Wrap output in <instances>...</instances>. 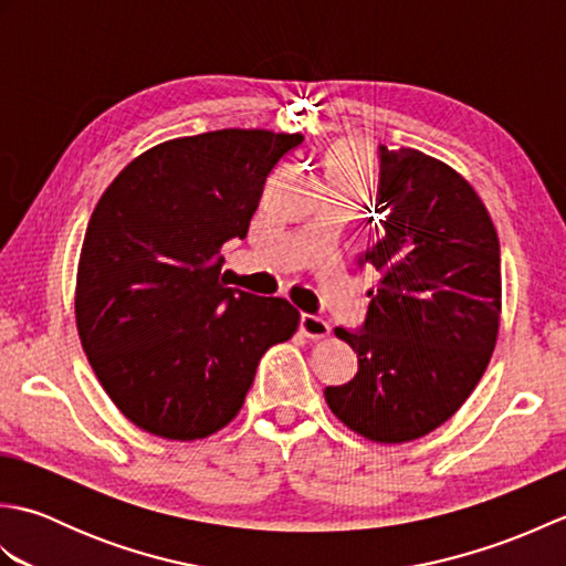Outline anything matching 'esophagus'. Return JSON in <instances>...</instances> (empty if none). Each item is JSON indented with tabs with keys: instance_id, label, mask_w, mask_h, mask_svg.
<instances>
[{
	"instance_id": "esophagus-1",
	"label": "esophagus",
	"mask_w": 566,
	"mask_h": 566,
	"mask_svg": "<svg viewBox=\"0 0 566 566\" xmlns=\"http://www.w3.org/2000/svg\"><path fill=\"white\" fill-rule=\"evenodd\" d=\"M298 328H302V333L311 340H321L331 333L328 321L321 316H314V314H302V318H298Z\"/></svg>"
}]
</instances>
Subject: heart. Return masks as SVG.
Returning <instances> with one entry per match:
<instances>
[{
  "instance_id": "obj_1",
  "label": "heart",
  "mask_w": 566,
  "mask_h": 566,
  "mask_svg": "<svg viewBox=\"0 0 566 566\" xmlns=\"http://www.w3.org/2000/svg\"><path fill=\"white\" fill-rule=\"evenodd\" d=\"M323 179L326 187L365 191L375 182V160L363 143L340 140L323 155Z\"/></svg>"
}]
</instances>
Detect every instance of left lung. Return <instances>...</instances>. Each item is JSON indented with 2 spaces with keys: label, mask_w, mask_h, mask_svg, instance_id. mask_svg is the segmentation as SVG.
<instances>
[{
  "label": "left lung",
  "mask_w": 566,
  "mask_h": 566,
  "mask_svg": "<svg viewBox=\"0 0 566 566\" xmlns=\"http://www.w3.org/2000/svg\"><path fill=\"white\" fill-rule=\"evenodd\" d=\"M359 268L375 270L359 331L335 328L357 375L326 387L331 411L375 442L442 426L482 379L501 318L496 228L472 185L430 155L379 146V191Z\"/></svg>",
  "instance_id": "8db88e82"
}]
</instances>
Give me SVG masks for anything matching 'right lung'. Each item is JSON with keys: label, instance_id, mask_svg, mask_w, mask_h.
Here are the masks:
<instances>
[{"label": "right lung", "instance_id": "add662e5", "mask_svg": "<svg viewBox=\"0 0 566 566\" xmlns=\"http://www.w3.org/2000/svg\"><path fill=\"white\" fill-rule=\"evenodd\" d=\"M302 134L223 128L128 163L94 209L75 316L104 391L130 423L199 440L238 416L270 345L298 311L226 286L221 248L243 240L264 179Z\"/></svg>", "mask_w": 566, "mask_h": 566}]
</instances>
